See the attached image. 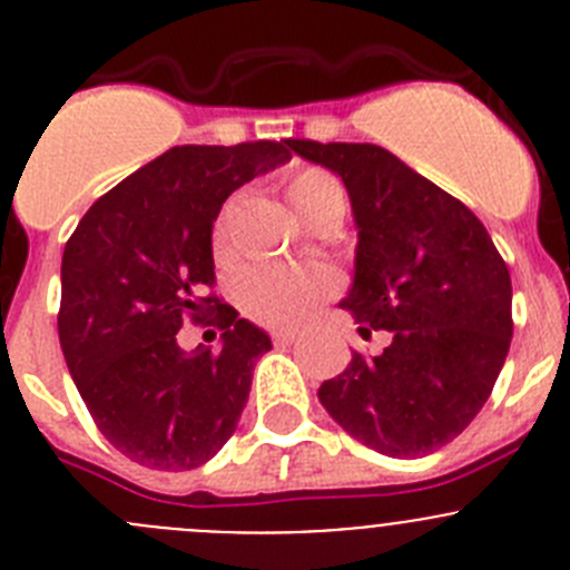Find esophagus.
<instances>
[{"instance_id":"obj_1","label":"esophagus","mask_w":570,"mask_h":570,"mask_svg":"<svg viewBox=\"0 0 570 570\" xmlns=\"http://www.w3.org/2000/svg\"><path fill=\"white\" fill-rule=\"evenodd\" d=\"M299 342V333L294 331H276L274 333V344H282V347H288V344Z\"/></svg>"}]
</instances>
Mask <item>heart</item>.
<instances>
[{"label":"heart","instance_id":"1","mask_svg":"<svg viewBox=\"0 0 570 570\" xmlns=\"http://www.w3.org/2000/svg\"><path fill=\"white\" fill-rule=\"evenodd\" d=\"M285 197L299 214L302 220H311L313 214L325 206H344L342 189L327 171L302 169L285 183ZM226 226L223 217L214 226V243L223 245ZM331 276L320 268H285V265H257L248 268L237 282V299L248 316L263 325L291 327L299 325L313 305L331 291Z\"/></svg>","mask_w":570,"mask_h":570}]
</instances>
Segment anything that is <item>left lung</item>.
<instances>
[{"mask_svg": "<svg viewBox=\"0 0 570 570\" xmlns=\"http://www.w3.org/2000/svg\"><path fill=\"white\" fill-rule=\"evenodd\" d=\"M342 177L358 228L353 285L338 307L384 353H353L320 387L347 435L390 458L430 455L474 421L511 344V276L483 223L375 144L288 140Z\"/></svg>", "mask_w": 570, "mask_h": 570, "instance_id": "1", "label": "left lung"}]
</instances>
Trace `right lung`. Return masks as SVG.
Returning <instances> with one entry per match:
<instances>
[{
    "label": "right lung",
    "mask_w": 570,
    "mask_h": 570,
    "mask_svg": "<svg viewBox=\"0 0 570 570\" xmlns=\"http://www.w3.org/2000/svg\"><path fill=\"white\" fill-rule=\"evenodd\" d=\"M285 140L171 146L83 214L61 257L59 342L101 435L129 461L183 472L234 435L271 336L203 296L212 228L243 183L288 164ZM218 307L217 354H186L176 331Z\"/></svg>",
    "instance_id": "add662e5"
}]
</instances>
